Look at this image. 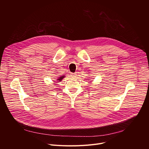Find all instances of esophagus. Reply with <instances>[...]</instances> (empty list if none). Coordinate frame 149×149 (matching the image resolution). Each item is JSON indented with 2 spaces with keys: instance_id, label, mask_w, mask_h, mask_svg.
Returning <instances> with one entry per match:
<instances>
[{
  "instance_id": "1",
  "label": "esophagus",
  "mask_w": 149,
  "mask_h": 149,
  "mask_svg": "<svg viewBox=\"0 0 149 149\" xmlns=\"http://www.w3.org/2000/svg\"><path fill=\"white\" fill-rule=\"evenodd\" d=\"M71 76L72 77H75L77 76V73L74 72V73H71Z\"/></svg>"
}]
</instances>
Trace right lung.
Wrapping results in <instances>:
<instances>
[{"instance_id": "right-lung-1", "label": "right lung", "mask_w": 149, "mask_h": 149, "mask_svg": "<svg viewBox=\"0 0 149 149\" xmlns=\"http://www.w3.org/2000/svg\"><path fill=\"white\" fill-rule=\"evenodd\" d=\"M58 78H57V81H58V82H61V80L65 77V76L64 75H62V76H59V77H58Z\"/></svg>"}]
</instances>
